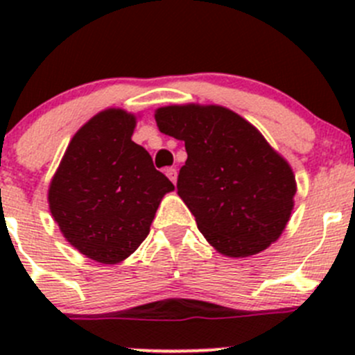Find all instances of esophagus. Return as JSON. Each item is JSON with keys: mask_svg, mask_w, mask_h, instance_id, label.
Returning a JSON list of instances; mask_svg holds the SVG:
<instances>
[{"mask_svg": "<svg viewBox=\"0 0 355 355\" xmlns=\"http://www.w3.org/2000/svg\"><path fill=\"white\" fill-rule=\"evenodd\" d=\"M166 177L170 178V180L173 182V184H177V170H175V168H168V170H166Z\"/></svg>", "mask_w": 355, "mask_h": 355, "instance_id": "obj_1", "label": "esophagus"}]
</instances>
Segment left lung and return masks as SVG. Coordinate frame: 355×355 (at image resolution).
I'll return each instance as SVG.
<instances>
[{"instance_id":"left-lung-1","label":"left lung","mask_w":355,"mask_h":355,"mask_svg":"<svg viewBox=\"0 0 355 355\" xmlns=\"http://www.w3.org/2000/svg\"><path fill=\"white\" fill-rule=\"evenodd\" d=\"M159 132L185 142L178 196L207 242L228 257L270 247L287 227L297 184L288 161L252 123L218 105H171Z\"/></svg>"}]
</instances>
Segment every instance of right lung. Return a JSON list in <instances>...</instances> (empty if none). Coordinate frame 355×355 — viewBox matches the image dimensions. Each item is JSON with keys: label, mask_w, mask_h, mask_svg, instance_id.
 <instances>
[{"label": "right lung", "mask_w": 355, "mask_h": 355, "mask_svg": "<svg viewBox=\"0 0 355 355\" xmlns=\"http://www.w3.org/2000/svg\"><path fill=\"white\" fill-rule=\"evenodd\" d=\"M137 116L99 111L71 137L48 191L51 216L85 257L116 264L149 234L157 206L175 185L132 141Z\"/></svg>", "instance_id": "obj_1"}]
</instances>
